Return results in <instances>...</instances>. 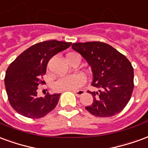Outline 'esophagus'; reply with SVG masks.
<instances>
[{
  "label": "esophagus",
  "instance_id": "esophagus-1",
  "mask_svg": "<svg viewBox=\"0 0 148 148\" xmlns=\"http://www.w3.org/2000/svg\"><path fill=\"white\" fill-rule=\"evenodd\" d=\"M74 92V94H75V95L77 97H79V96H81L82 95H84V94L85 93V91L84 90H74L73 91Z\"/></svg>",
  "mask_w": 148,
  "mask_h": 148
}]
</instances>
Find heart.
Segmentation results:
<instances>
[{
  "instance_id": "1",
  "label": "heart",
  "mask_w": 148,
  "mask_h": 148,
  "mask_svg": "<svg viewBox=\"0 0 148 148\" xmlns=\"http://www.w3.org/2000/svg\"><path fill=\"white\" fill-rule=\"evenodd\" d=\"M73 54V53H69ZM68 54V55H69ZM85 83L84 76L81 74L69 75L65 77L59 79L55 82L53 88L58 91H64V90H75Z\"/></svg>"
}]
</instances>
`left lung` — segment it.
Listing matches in <instances>:
<instances>
[{"instance_id":"8db88e82","label":"left lung","mask_w":148,"mask_h":148,"mask_svg":"<svg viewBox=\"0 0 148 148\" xmlns=\"http://www.w3.org/2000/svg\"><path fill=\"white\" fill-rule=\"evenodd\" d=\"M72 48L84 58L91 68L93 87L98 91H87L93 102L85 109L92 115L108 117L125 107L134 87L133 68L125 55L101 42L73 43Z\"/></svg>"}]
</instances>
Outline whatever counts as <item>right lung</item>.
<instances>
[{
	"label": "right lung",
	"mask_w": 148,
	"mask_h": 148,
	"mask_svg": "<svg viewBox=\"0 0 148 148\" xmlns=\"http://www.w3.org/2000/svg\"><path fill=\"white\" fill-rule=\"evenodd\" d=\"M72 42L45 41L29 47L10 64L5 73V84L8 101L18 114L29 118H40L58 105L61 94L38 96V87L46 73L49 61L68 49Z\"/></svg>",
	"instance_id": "1"
}]
</instances>
